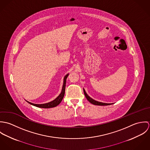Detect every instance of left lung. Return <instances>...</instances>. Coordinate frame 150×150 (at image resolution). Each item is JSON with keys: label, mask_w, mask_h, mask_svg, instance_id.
<instances>
[{"label": "left lung", "mask_w": 150, "mask_h": 150, "mask_svg": "<svg viewBox=\"0 0 150 150\" xmlns=\"http://www.w3.org/2000/svg\"><path fill=\"white\" fill-rule=\"evenodd\" d=\"M84 95L86 96V99L92 104L93 105H98V106H107V105H111L110 103H102V102H98V101H96L95 100H93V99H92L91 98H90L86 93V91L84 89Z\"/></svg>", "instance_id": "8db88e82"}]
</instances>
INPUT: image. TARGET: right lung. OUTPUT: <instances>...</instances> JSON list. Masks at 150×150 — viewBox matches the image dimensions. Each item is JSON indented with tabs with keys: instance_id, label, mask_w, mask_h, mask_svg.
<instances>
[{
	"instance_id": "right-lung-1",
	"label": "right lung",
	"mask_w": 150,
	"mask_h": 150,
	"mask_svg": "<svg viewBox=\"0 0 150 150\" xmlns=\"http://www.w3.org/2000/svg\"><path fill=\"white\" fill-rule=\"evenodd\" d=\"M69 74H66L64 77V84L62 86V92L61 93V94L53 101L50 102L49 103H45V104H41V105H38V104H33L32 103L30 102H29L28 101H26L27 102H28L29 104L35 106L36 107H40V108H52V107H56L57 106L62 100L64 96V93H65V87H66V79L67 78Z\"/></svg>"
}]
</instances>
